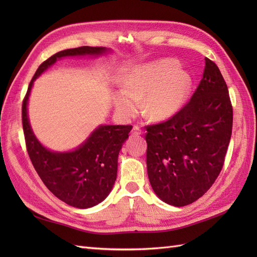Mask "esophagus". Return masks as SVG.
Masks as SVG:
<instances>
[{
    "label": "esophagus",
    "mask_w": 257,
    "mask_h": 257,
    "mask_svg": "<svg viewBox=\"0 0 257 257\" xmlns=\"http://www.w3.org/2000/svg\"><path fill=\"white\" fill-rule=\"evenodd\" d=\"M132 134H133V135H141V134H143V130L141 128V126H139V125H134L133 130H132Z\"/></svg>",
    "instance_id": "esophagus-1"
}]
</instances>
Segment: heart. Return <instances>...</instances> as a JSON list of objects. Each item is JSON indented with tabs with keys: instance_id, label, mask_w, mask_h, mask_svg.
Returning <instances> with one entry per match:
<instances>
[{
	"instance_id": "obj_1",
	"label": "heart",
	"mask_w": 257,
	"mask_h": 257,
	"mask_svg": "<svg viewBox=\"0 0 257 257\" xmlns=\"http://www.w3.org/2000/svg\"><path fill=\"white\" fill-rule=\"evenodd\" d=\"M191 87L190 76L178 69L175 61L153 62L134 69L127 76L125 88L115 94V108L123 115H134L145 96V114L151 120H165L184 106Z\"/></svg>"
}]
</instances>
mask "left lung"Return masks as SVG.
<instances>
[{
  "label": "left lung",
  "mask_w": 257,
  "mask_h": 257,
  "mask_svg": "<svg viewBox=\"0 0 257 257\" xmlns=\"http://www.w3.org/2000/svg\"><path fill=\"white\" fill-rule=\"evenodd\" d=\"M206 65L191 99L167 121L146 126L147 170L154 193L183 207L211 188L224 165L232 106L219 67Z\"/></svg>",
  "instance_id": "left-lung-1"
}]
</instances>
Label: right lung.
Instances as JSON below:
<instances>
[{"label":"right lung","mask_w":257,"mask_h":257,"mask_svg":"<svg viewBox=\"0 0 257 257\" xmlns=\"http://www.w3.org/2000/svg\"><path fill=\"white\" fill-rule=\"evenodd\" d=\"M105 47H82L57 52L38 66L22 102V126L31 162L48 190L67 205L85 209L99 204L110 193L116 179L118 155L132 125H100L76 150L53 152L37 141L31 128L27 105L33 81L58 59L99 56Z\"/></svg>","instance_id":"add662e5"}]
</instances>
